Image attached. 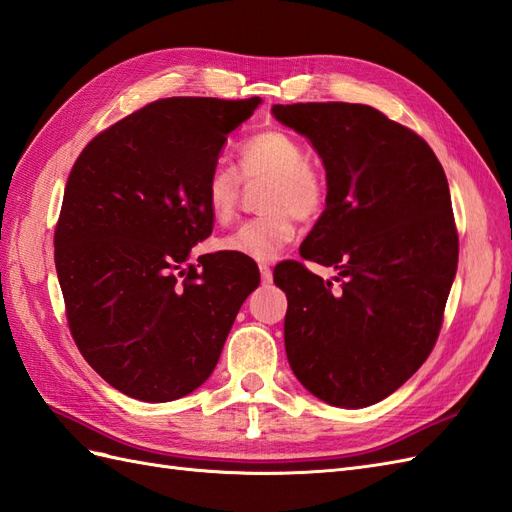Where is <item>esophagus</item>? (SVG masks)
Listing matches in <instances>:
<instances>
[{
    "mask_svg": "<svg viewBox=\"0 0 512 512\" xmlns=\"http://www.w3.org/2000/svg\"><path fill=\"white\" fill-rule=\"evenodd\" d=\"M259 274H261V283H272V270H270V266L259 264Z\"/></svg>",
    "mask_w": 512,
    "mask_h": 512,
    "instance_id": "esophagus-1",
    "label": "esophagus"
}]
</instances>
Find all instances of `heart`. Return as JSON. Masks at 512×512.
<instances>
[{
	"label": "heart",
	"mask_w": 512,
	"mask_h": 512,
	"mask_svg": "<svg viewBox=\"0 0 512 512\" xmlns=\"http://www.w3.org/2000/svg\"><path fill=\"white\" fill-rule=\"evenodd\" d=\"M238 160L240 173L225 164H218L207 173L203 201L209 214L220 222L235 214L242 194L240 174L246 181L268 179L264 192V209L268 212L244 220L218 240V248L235 257L272 261L294 240L296 216L309 220L322 212L326 179L305 160L300 140L283 129H266L248 138L238 151Z\"/></svg>",
	"instance_id": "obj_1"
}]
</instances>
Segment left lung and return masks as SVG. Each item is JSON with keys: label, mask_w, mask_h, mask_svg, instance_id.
Wrapping results in <instances>:
<instances>
[{"label": "left lung", "mask_w": 512, "mask_h": 512, "mask_svg": "<svg viewBox=\"0 0 512 512\" xmlns=\"http://www.w3.org/2000/svg\"><path fill=\"white\" fill-rule=\"evenodd\" d=\"M326 170V207L300 255L274 268L287 296L285 352L307 391L363 409L419 370L435 346L458 264L448 179L415 131L361 103L272 106Z\"/></svg>", "instance_id": "1"}]
</instances>
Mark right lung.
<instances>
[{
  "instance_id": "add662e5",
  "label": "right lung",
  "mask_w": 512,
  "mask_h": 512,
  "mask_svg": "<svg viewBox=\"0 0 512 512\" xmlns=\"http://www.w3.org/2000/svg\"><path fill=\"white\" fill-rule=\"evenodd\" d=\"M261 103L170 97L101 131L77 157L54 235L77 348L129 398L170 402L214 372L233 320L259 285L244 257H199L212 233L203 183Z\"/></svg>"
}]
</instances>
